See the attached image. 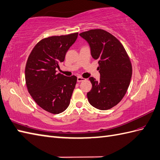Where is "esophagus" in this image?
Segmentation results:
<instances>
[{
	"label": "esophagus",
	"mask_w": 160,
	"mask_h": 160,
	"mask_svg": "<svg viewBox=\"0 0 160 160\" xmlns=\"http://www.w3.org/2000/svg\"><path fill=\"white\" fill-rule=\"evenodd\" d=\"M85 80H86V79H84V78L81 77H77V82H81V81H83Z\"/></svg>",
	"instance_id": "34e87169"
}]
</instances>
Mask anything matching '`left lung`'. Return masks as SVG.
Listing matches in <instances>:
<instances>
[{
    "mask_svg": "<svg viewBox=\"0 0 160 160\" xmlns=\"http://www.w3.org/2000/svg\"><path fill=\"white\" fill-rule=\"evenodd\" d=\"M89 44L91 55L98 61L100 81L89 78L92 85L87 93L88 101L95 108L108 110L122 100L128 89L132 66L120 42L109 32L91 29L79 34Z\"/></svg>",
    "mask_w": 160,
    "mask_h": 160,
    "instance_id": "1",
    "label": "left lung"
}]
</instances>
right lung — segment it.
I'll list each match as a JSON object with an SVG mask.
<instances>
[{"label":"right lung","instance_id":"obj_1","mask_svg":"<svg viewBox=\"0 0 160 160\" xmlns=\"http://www.w3.org/2000/svg\"><path fill=\"white\" fill-rule=\"evenodd\" d=\"M78 33L42 39L28 58L25 81L28 91L35 102L48 112L62 113L68 107L77 77L56 73L59 63L76 41Z\"/></svg>","mask_w":160,"mask_h":160}]
</instances>
